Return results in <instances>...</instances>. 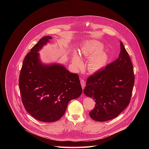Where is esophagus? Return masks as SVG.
Listing matches in <instances>:
<instances>
[{"label":"esophagus","mask_w":149,"mask_h":149,"mask_svg":"<svg viewBox=\"0 0 149 149\" xmlns=\"http://www.w3.org/2000/svg\"><path fill=\"white\" fill-rule=\"evenodd\" d=\"M80 83H81V85L82 88L84 89L85 86V81H84V80H81Z\"/></svg>","instance_id":"obj_1"}]
</instances>
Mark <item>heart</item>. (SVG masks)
<instances>
[{
	"instance_id": "heart-1",
	"label": "heart",
	"mask_w": 149,
	"mask_h": 149,
	"mask_svg": "<svg viewBox=\"0 0 149 149\" xmlns=\"http://www.w3.org/2000/svg\"><path fill=\"white\" fill-rule=\"evenodd\" d=\"M103 44L98 41L88 43L81 47V55L85 58H89L88 66L91 71L96 72L100 70L106 65L108 56L105 51L103 50ZM72 61L76 68H81L83 65L80 57L76 52L73 54Z\"/></svg>"
}]
</instances>
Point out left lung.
<instances>
[{
	"label": "left lung",
	"mask_w": 149,
	"mask_h": 149,
	"mask_svg": "<svg viewBox=\"0 0 149 149\" xmlns=\"http://www.w3.org/2000/svg\"><path fill=\"white\" fill-rule=\"evenodd\" d=\"M135 76L130 57L123 43L115 61L89 76L84 93L95 100L90 117L96 121L105 122L118 116L130 103Z\"/></svg>",
	"instance_id": "left-lung-1"
}]
</instances>
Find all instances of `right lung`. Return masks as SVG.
<instances>
[{"mask_svg":"<svg viewBox=\"0 0 149 149\" xmlns=\"http://www.w3.org/2000/svg\"><path fill=\"white\" fill-rule=\"evenodd\" d=\"M52 38H42L23 60L19 79L22 101L35 119L53 122L64 115L68 103L80 96L83 90L79 76L59 64L42 63L39 53Z\"/></svg>","mask_w":149,"mask_h":149,"instance_id":"obj_1","label":"right lung"}]
</instances>
